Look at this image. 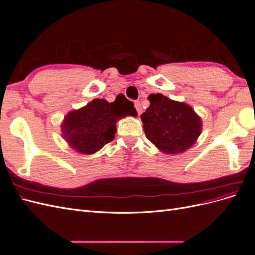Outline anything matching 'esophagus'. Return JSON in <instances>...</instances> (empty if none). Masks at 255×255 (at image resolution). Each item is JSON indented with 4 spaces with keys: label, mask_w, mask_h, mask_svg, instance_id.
Wrapping results in <instances>:
<instances>
[{
    "label": "esophagus",
    "mask_w": 255,
    "mask_h": 255,
    "mask_svg": "<svg viewBox=\"0 0 255 255\" xmlns=\"http://www.w3.org/2000/svg\"><path fill=\"white\" fill-rule=\"evenodd\" d=\"M135 107H136L138 115H140L142 113V107H141V104L139 101H135Z\"/></svg>",
    "instance_id": "esophagus-1"
}]
</instances>
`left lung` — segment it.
Instances as JSON below:
<instances>
[{"label": "left lung", "mask_w": 255, "mask_h": 255, "mask_svg": "<svg viewBox=\"0 0 255 255\" xmlns=\"http://www.w3.org/2000/svg\"><path fill=\"white\" fill-rule=\"evenodd\" d=\"M150 106L140 116L146 138L166 154H180L194 145L202 120L192 107L161 94L148 97Z\"/></svg>", "instance_id": "1"}]
</instances>
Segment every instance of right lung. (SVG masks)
Returning a JSON list of instances; mask_svg holds the SVG:
<instances>
[{"label":"right lung","mask_w":255,"mask_h":255,"mask_svg":"<svg viewBox=\"0 0 255 255\" xmlns=\"http://www.w3.org/2000/svg\"><path fill=\"white\" fill-rule=\"evenodd\" d=\"M119 102L125 105L122 109ZM127 116H137L134 104L128 100L116 99L110 103L104 99H95L67 114L60 126L61 135L72 150L90 155L114 139L116 123Z\"/></svg>","instance_id":"1"}]
</instances>
